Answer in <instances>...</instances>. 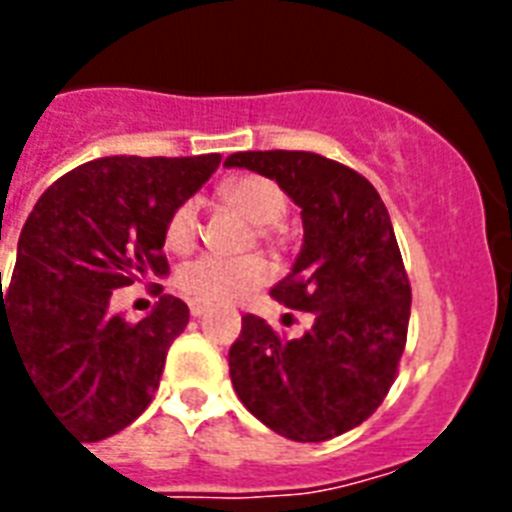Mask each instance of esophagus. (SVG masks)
I'll list each match as a JSON object with an SVG mask.
<instances>
[{
  "mask_svg": "<svg viewBox=\"0 0 512 512\" xmlns=\"http://www.w3.org/2000/svg\"><path fill=\"white\" fill-rule=\"evenodd\" d=\"M209 311V305H204V303H196V300H193L191 303V316L193 319H199V316H204V313Z\"/></svg>",
  "mask_w": 512,
  "mask_h": 512,
  "instance_id": "esophagus-1",
  "label": "esophagus"
}]
</instances>
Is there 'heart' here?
<instances>
[{"instance_id":"obj_1","label":"heart","mask_w":512,"mask_h":512,"mask_svg":"<svg viewBox=\"0 0 512 512\" xmlns=\"http://www.w3.org/2000/svg\"><path fill=\"white\" fill-rule=\"evenodd\" d=\"M223 199L247 215L252 223H279L287 212V196L263 175H241L223 188ZM265 233V228H260ZM167 247L175 252H188L199 239V201L185 199L172 209L164 228ZM271 279V268L263 257H228L201 255L177 271V287L196 303L228 305L247 297L252 289Z\"/></svg>"}]
</instances>
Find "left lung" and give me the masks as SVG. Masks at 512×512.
I'll list each match as a JSON object with an SVG mask.
<instances>
[{"mask_svg": "<svg viewBox=\"0 0 512 512\" xmlns=\"http://www.w3.org/2000/svg\"><path fill=\"white\" fill-rule=\"evenodd\" d=\"M225 167L271 177L303 209V249L271 289L313 327L287 340L247 313L228 366L241 404L279 436L319 444L377 412L406 345L412 287L380 193L311 151H241Z\"/></svg>", "mask_w": 512, "mask_h": 512, "instance_id": "1", "label": "left lung"}]
</instances>
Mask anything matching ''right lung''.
I'll return each instance as SVG.
<instances>
[{
    "instance_id": "obj_1",
    "label": "right lung",
    "mask_w": 512,
    "mask_h": 512,
    "mask_svg": "<svg viewBox=\"0 0 512 512\" xmlns=\"http://www.w3.org/2000/svg\"><path fill=\"white\" fill-rule=\"evenodd\" d=\"M220 167V154L106 156L58 177L31 209L0 297L36 393L82 441H103L151 404L188 305L162 295L146 319L108 313L111 292L167 276L164 228Z\"/></svg>"
}]
</instances>
